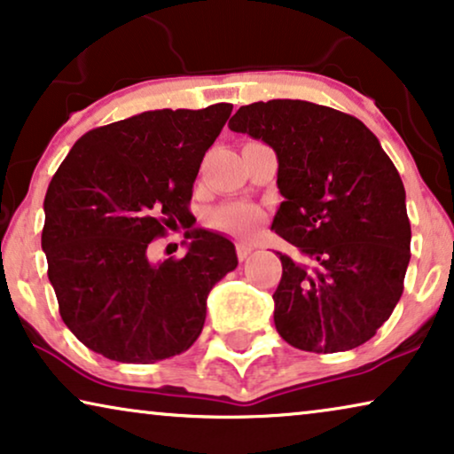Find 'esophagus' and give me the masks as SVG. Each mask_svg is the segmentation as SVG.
<instances>
[{
	"label": "esophagus",
	"instance_id": "1",
	"mask_svg": "<svg viewBox=\"0 0 454 454\" xmlns=\"http://www.w3.org/2000/svg\"><path fill=\"white\" fill-rule=\"evenodd\" d=\"M235 250H238V258H239V260H246V258L252 254L254 244H250V241H238V246H235Z\"/></svg>",
	"mask_w": 454,
	"mask_h": 454
}]
</instances>
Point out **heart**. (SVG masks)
Returning <instances> with one entry per match:
<instances>
[{
  "label": "heart",
  "instance_id": "obj_1",
  "mask_svg": "<svg viewBox=\"0 0 454 454\" xmlns=\"http://www.w3.org/2000/svg\"><path fill=\"white\" fill-rule=\"evenodd\" d=\"M262 221V210L250 202H229L213 210L208 223L215 229L235 235H250Z\"/></svg>",
  "mask_w": 454,
  "mask_h": 454
}]
</instances>
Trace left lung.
<instances>
[{"label": "left lung", "mask_w": 454, "mask_h": 454, "mask_svg": "<svg viewBox=\"0 0 454 454\" xmlns=\"http://www.w3.org/2000/svg\"><path fill=\"white\" fill-rule=\"evenodd\" d=\"M229 128L275 148L285 200L272 229L281 254L275 326L301 351H349L401 300L411 225L401 176L357 117L294 98L238 109Z\"/></svg>", "instance_id": "8db88e82"}]
</instances>
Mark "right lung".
Wrapping results in <instances>:
<instances>
[{
    "label": "right lung",
    "mask_w": 454,
    "mask_h": 454,
    "mask_svg": "<svg viewBox=\"0 0 454 454\" xmlns=\"http://www.w3.org/2000/svg\"><path fill=\"white\" fill-rule=\"evenodd\" d=\"M231 109L145 111L95 128L55 171L41 246L61 320L89 349L153 364L200 337L210 289L238 266L235 246L192 229L188 254L157 264L148 246L177 223L192 227V185Z\"/></svg>",
    "instance_id": "1"
}]
</instances>
